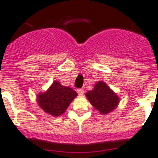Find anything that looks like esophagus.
I'll return each instance as SVG.
<instances>
[{"instance_id": "34e87169", "label": "esophagus", "mask_w": 158, "mask_h": 158, "mask_svg": "<svg viewBox=\"0 0 158 158\" xmlns=\"http://www.w3.org/2000/svg\"><path fill=\"white\" fill-rule=\"evenodd\" d=\"M77 93L79 94V95H83L84 90L83 89H81V88H80V89H78L77 90Z\"/></svg>"}]
</instances>
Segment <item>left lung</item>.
I'll return each instance as SVG.
<instances>
[{
    "label": "left lung",
    "mask_w": 158,
    "mask_h": 158,
    "mask_svg": "<svg viewBox=\"0 0 158 158\" xmlns=\"http://www.w3.org/2000/svg\"><path fill=\"white\" fill-rule=\"evenodd\" d=\"M86 97L91 104L103 114L112 112L119 103L117 94L105 82L101 81L94 85L93 90L86 93Z\"/></svg>",
    "instance_id": "left-lung-1"
}]
</instances>
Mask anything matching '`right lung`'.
<instances>
[{
	"label": "right lung",
	"instance_id": "add662e5",
	"mask_svg": "<svg viewBox=\"0 0 158 158\" xmlns=\"http://www.w3.org/2000/svg\"><path fill=\"white\" fill-rule=\"evenodd\" d=\"M77 96V93L72 88L64 87L58 81H55L46 92L38 95L37 99L44 112L52 116H60L64 114Z\"/></svg>",
	"mask_w": 158,
	"mask_h": 158
}]
</instances>
